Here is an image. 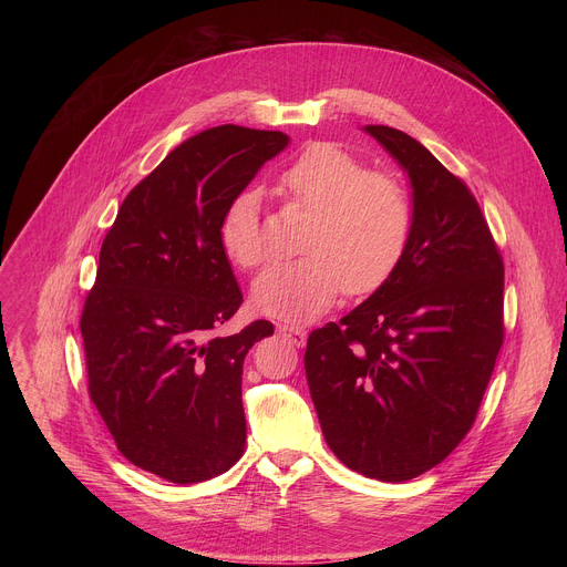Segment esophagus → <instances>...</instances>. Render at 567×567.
Returning a JSON list of instances; mask_svg holds the SVG:
<instances>
[{"instance_id": "1", "label": "esophagus", "mask_w": 567, "mask_h": 567, "mask_svg": "<svg viewBox=\"0 0 567 567\" xmlns=\"http://www.w3.org/2000/svg\"><path fill=\"white\" fill-rule=\"evenodd\" d=\"M278 332H280L282 337H287V339H289L293 346H298V348H302V346L307 343V332H305V328L293 326V322H280Z\"/></svg>"}]
</instances>
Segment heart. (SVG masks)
Returning <instances> with one entry per match:
<instances>
[{
	"label": "heart",
	"instance_id": "obj_1",
	"mask_svg": "<svg viewBox=\"0 0 567 567\" xmlns=\"http://www.w3.org/2000/svg\"><path fill=\"white\" fill-rule=\"evenodd\" d=\"M278 188L291 208L309 210L300 230L302 258L269 267L251 289L254 307L274 318L311 320L341 289L370 293L406 251L413 206L403 184L334 143H311L280 173ZM219 239L226 258L254 269L265 258L260 202L241 193L224 213Z\"/></svg>",
	"mask_w": 567,
	"mask_h": 567
}]
</instances>
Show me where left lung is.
<instances>
[{"label": "left lung", "instance_id": "obj_1", "mask_svg": "<svg viewBox=\"0 0 567 567\" xmlns=\"http://www.w3.org/2000/svg\"><path fill=\"white\" fill-rule=\"evenodd\" d=\"M409 173L413 226L390 278L307 339L305 372L334 455L413 480L471 431L505 339V265L466 184L413 136L365 125Z\"/></svg>", "mask_w": 567, "mask_h": 567}]
</instances>
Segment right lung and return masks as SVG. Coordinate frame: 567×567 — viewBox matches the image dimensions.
Returning a JSON list of instances; mask_svg holds the SVG:
<instances>
[{
	"instance_id": "1",
	"label": "right lung",
	"mask_w": 567,
	"mask_h": 567,
	"mask_svg": "<svg viewBox=\"0 0 567 567\" xmlns=\"http://www.w3.org/2000/svg\"><path fill=\"white\" fill-rule=\"evenodd\" d=\"M287 143L239 125L199 132L130 190L103 239L80 316L90 396L116 449L175 484L210 480L245 453L241 365L274 326L217 334L241 305L219 226Z\"/></svg>"
}]
</instances>
